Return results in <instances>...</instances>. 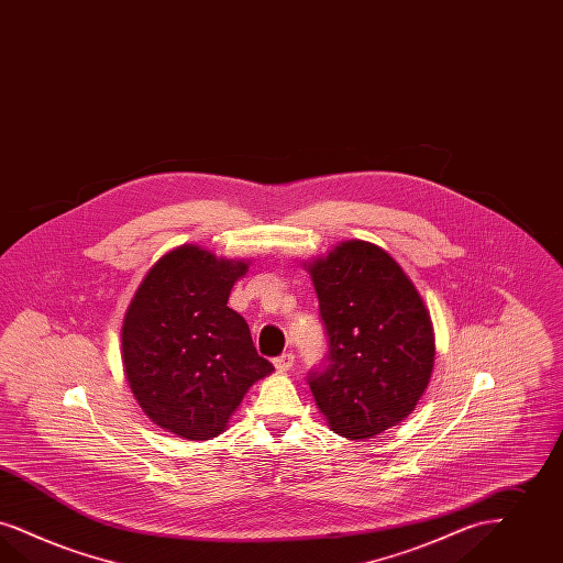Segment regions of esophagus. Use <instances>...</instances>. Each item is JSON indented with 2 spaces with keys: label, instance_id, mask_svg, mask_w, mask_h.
Here are the masks:
<instances>
[{
  "label": "esophagus",
  "instance_id": "1",
  "mask_svg": "<svg viewBox=\"0 0 563 563\" xmlns=\"http://www.w3.org/2000/svg\"><path fill=\"white\" fill-rule=\"evenodd\" d=\"M292 362H295V356L287 352V354H283V356H278V358H274V366H276V371L285 373V371H291Z\"/></svg>",
  "mask_w": 563,
  "mask_h": 563
}]
</instances>
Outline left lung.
Here are the masks:
<instances>
[{"instance_id": "1", "label": "left lung", "mask_w": 563, "mask_h": 563, "mask_svg": "<svg viewBox=\"0 0 563 563\" xmlns=\"http://www.w3.org/2000/svg\"><path fill=\"white\" fill-rule=\"evenodd\" d=\"M329 338L308 375L329 428L366 440L398 426L428 389L435 341L428 308L398 262L366 241H345L308 264Z\"/></svg>"}]
</instances>
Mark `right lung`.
Masks as SVG:
<instances>
[{
	"mask_svg": "<svg viewBox=\"0 0 563 563\" xmlns=\"http://www.w3.org/2000/svg\"><path fill=\"white\" fill-rule=\"evenodd\" d=\"M247 271L245 260L181 245L140 283L123 318L121 356L137 405L158 428L211 440L249 387L274 371L257 354L245 318L228 308Z\"/></svg>",
	"mask_w": 563,
	"mask_h": 563,
	"instance_id": "right-lung-1",
	"label": "right lung"
}]
</instances>
